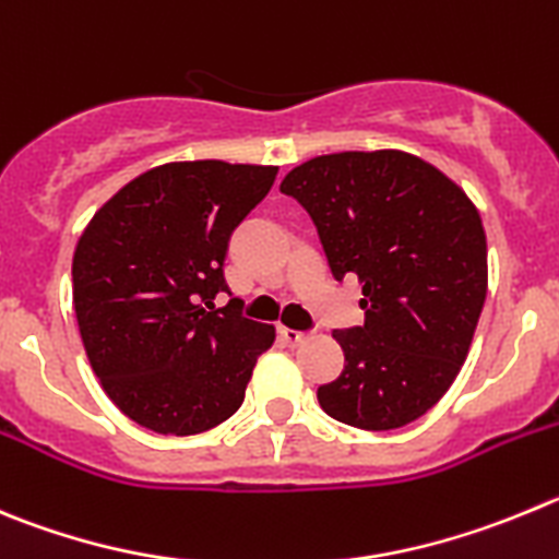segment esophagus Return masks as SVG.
Returning a JSON list of instances; mask_svg holds the SVG:
<instances>
[{
  "instance_id": "esophagus-1",
  "label": "esophagus",
  "mask_w": 559,
  "mask_h": 559,
  "mask_svg": "<svg viewBox=\"0 0 559 559\" xmlns=\"http://www.w3.org/2000/svg\"><path fill=\"white\" fill-rule=\"evenodd\" d=\"M278 336H281V342L289 344V347H297V344H304L306 338H309V333H304V331H292V328H284V325H281V328H278Z\"/></svg>"
}]
</instances>
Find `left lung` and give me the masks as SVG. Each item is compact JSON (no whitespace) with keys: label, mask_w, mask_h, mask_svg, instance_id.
<instances>
[{"label":"left lung","mask_w":559,"mask_h":559,"mask_svg":"<svg viewBox=\"0 0 559 559\" xmlns=\"http://www.w3.org/2000/svg\"><path fill=\"white\" fill-rule=\"evenodd\" d=\"M314 221L333 278L358 275L364 325L333 331L344 369L317 389L322 411L394 430L444 397L488 292V245L466 192L405 151H342L281 181Z\"/></svg>","instance_id":"8db88e82"}]
</instances>
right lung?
<instances>
[{
	"label": "right lung",
	"instance_id": "right-lung-1",
	"mask_svg": "<svg viewBox=\"0 0 559 559\" xmlns=\"http://www.w3.org/2000/svg\"><path fill=\"white\" fill-rule=\"evenodd\" d=\"M273 165L168 162L98 209L74 250V311L107 397L140 427L195 436L237 414L275 328L242 317L223 262Z\"/></svg>",
	"mask_w": 559,
	"mask_h": 559
}]
</instances>
